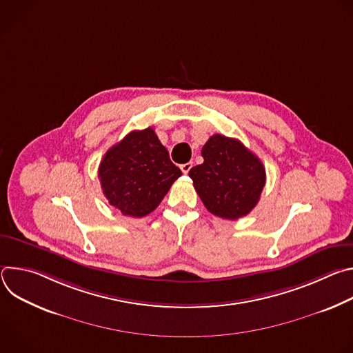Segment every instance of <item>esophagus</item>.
Wrapping results in <instances>:
<instances>
[{"label": "esophagus", "instance_id": "obj_1", "mask_svg": "<svg viewBox=\"0 0 353 353\" xmlns=\"http://www.w3.org/2000/svg\"><path fill=\"white\" fill-rule=\"evenodd\" d=\"M191 168H192V163L191 162H187V163H183L181 166H180V169H181V172L184 173V174H187L190 170H191Z\"/></svg>", "mask_w": 353, "mask_h": 353}]
</instances>
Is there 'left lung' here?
I'll return each mask as SVG.
<instances>
[{
	"label": "left lung",
	"mask_w": 353,
	"mask_h": 353,
	"mask_svg": "<svg viewBox=\"0 0 353 353\" xmlns=\"http://www.w3.org/2000/svg\"><path fill=\"white\" fill-rule=\"evenodd\" d=\"M203 165L194 166L192 179L205 208L223 219L236 221L253 211L265 185V168L239 139L212 135L203 146Z\"/></svg>",
	"instance_id": "obj_1"
}]
</instances>
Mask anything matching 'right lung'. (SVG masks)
I'll use <instances>...</instances> for the list:
<instances>
[{"mask_svg":"<svg viewBox=\"0 0 353 353\" xmlns=\"http://www.w3.org/2000/svg\"><path fill=\"white\" fill-rule=\"evenodd\" d=\"M181 170L154 128L131 131L113 145L99 165V179L109 204L125 216L155 211Z\"/></svg>","mask_w":353,"mask_h":353,"instance_id":"obj_1","label":"right lung"}]
</instances>
